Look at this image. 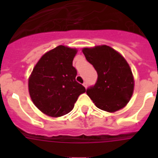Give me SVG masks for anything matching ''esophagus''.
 Returning <instances> with one entry per match:
<instances>
[{
    "mask_svg": "<svg viewBox=\"0 0 158 158\" xmlns=\"http://www.w3.org/2000/svg\"><path fill=\"white\" fill-rule=\"evenodd\" d=\"M83 85H84V88H85V89H87V87H88V84H87L86 82H84V84H83Z\"/></svg>",
    "mask_w": 158,
    "mask_h": 158,
    "instance_id": "esophagus-1",
    "label": "esophagus"
}]
</instances>
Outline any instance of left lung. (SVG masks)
Here are the masks:
<instances>
[{
	"mask_svg": "<svg viewBox=\"0 0 158 158\" xmlns=\"http://www.w3.org/2000/svg\"><path fill=\"white\" fill-rule=\"evenodd\" d=\"M82 52L98 73L95 85L87 89L88 96L97 107L108 112L125 107L135 87L132 71L125 58L106 45L85 48Z\"/></svg>",
	"mask_w": 158,
	"mask_h": 158,
	"instance_id": "obj_1",
	"label": "left lung"
}]
</instances>
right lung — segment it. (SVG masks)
<instances>
[{"label":"right lung","instance_id":"obj_1","mask_svg":"<svg viewBox=\"0 0 158 158\" xmlns=\"http://www.w3.org/2000/svg\"><path fill=\"white\" fill-rule=\"evenodd\" d=\"M77 50L58 46L41 57L28 79L34 105L46 115L59 117L73 110L80 94L86 92L75 80L73 60Z\"/></svg>","mask_w":158,"mask_h":158}]
</instances>
